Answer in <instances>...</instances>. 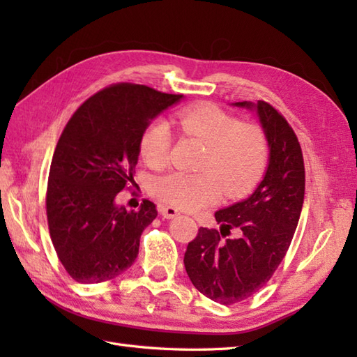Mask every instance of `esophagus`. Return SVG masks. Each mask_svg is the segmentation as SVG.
Wrapping results in <instances>:
<instances>
[{"instance_id":"1","label":"esophagus","mask_w":357,"mask_h":357,"mask_svg":"<svg viewBox=\"0 0 357 357\" xmlns=\"http://www.w3.org/2000/svg\"><path fill=\"white\" fill-rule=\"evenodd\" d=\"M159 213H161L162 218H165V219H173L174 216L179 215V211L170 206H161L159 207Z\"/></svg>"}]
</instances>
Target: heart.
I'll use <instances>...</instances> for the list:
<instances>
[{
    "mask_svg": "<svg viewBox=\"0 0 357 357\" xmlns=\"http://www.w3.org/2000/svg\"><path fill=\"white\" fill-rule=\"evenodd\" d=\"M176 121L181 132L207 147L199 165L206 172H172L159 176L151 185L159 201L195 211L213 204L221 192L225 198H241L259 183L270 156L268 136L261 126L245 124L211 104L181 110ZM170 127L165 121H151L139 141L144 162L161 170L170 161Z\"/></svg>",
    "mask_w": 357,
    "mask_h": 357,
    "instance_id": "heart-1",
    "label": "heart"
}]
</instances>
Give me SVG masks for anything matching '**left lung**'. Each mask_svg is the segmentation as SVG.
I'll return each mask as SVG.
<instances>
[{
    "label": "left lung",
    "mask_w": 357,
    "mask_h": 357,
    "mask_svg": "<svg viewBox=\"0 0 357 357\" xmlns=\"http://www.w3.org/2000/svg\"><path fill=\"white\" fill-rule=\"evenodd\" d=\"M234 105L257 112L270 142L267 172L252 196L216 211L221 233L201 227L184 255L196 290L224 305L248 299L268 282L291 244L305 195L304 156L287 119L265 101ZM231 229L238 236L225 238Z\"/></svg>",
    "instance_id": "8db88e82"
}]
</instances>
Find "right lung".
Returning <instances> with one entry per match:
<instances>
[{"label": "right lung", "instance_id": "right-lung-1", "mask_svg": "<svg viewBox=\"0 0 357 357\" xmlns=\"http://www.w3.org/2000/svg\"><path fill=\"white\" fill-rule=\"evenodd\" d=\"M181 98L121 82L90 96L66 124L52 158L45 211L58 259L77 282L115 279L135 262L156 206L144 199L128 211L115 198L135 184L142 132Z\"/></svg>", "mask_w": 357, "mask_h": 357}]
</instances>
